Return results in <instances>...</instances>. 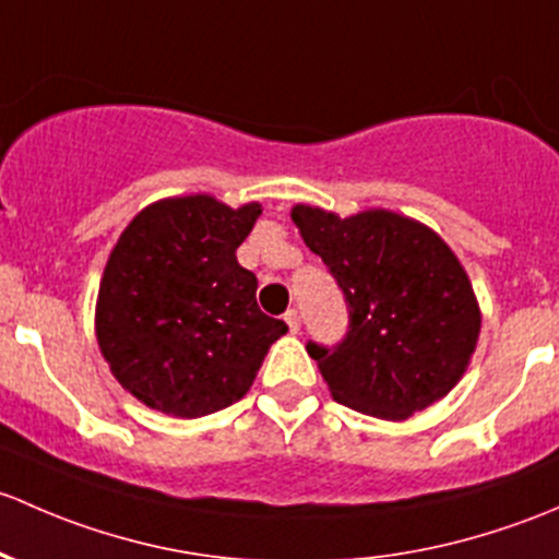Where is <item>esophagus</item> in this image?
Listing matches in <instances>:
<instances>
[{"label":"esophagus","instance_id":"obj_1","mask_svg":"<svg viewBox=\"0 0 559 559\" xmlns=\"http://www.w3.org/2000/svg\"><path fill=\"white\" fill-rule=\"evenodd\" d=\"M285 322H287V328H290L293 333H298V328H301V318H298L296 309H290V312L285 314Z\"/></svg>","mask_w":559,"mask_h":559}]
</instances>
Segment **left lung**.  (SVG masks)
I'll use <instances>...</instances> for the list:
<instances>
[{"mask_svg":"<svg viewBox=\"0 0 559 559\" xmlns=\"http://www.w3.org/2000/svg\"><path fill=\"white\" fill-rule=\"evenodd\" d=\"M290 217L349 307L342 344L307 347L333 401L401 423L444 399L463 379L481 328L476 293L450 245L390 210L338 217L296 204Z\"/></svg>","mask_w":559,"mask_h":559,"instance_id":"8db88e82","label":"left lung"}]
</instances>
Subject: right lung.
I'll return each instance as SVG.
<instances>
[{"mask_svg":"<svg viewBox=\"0 0 559 559\" xmlns=\"http://www.w3.org/2000/svg\"><path fill=\"white\" fill-rule=\"evenodd\" d=\"M261 212L258 201L234 210L210 193L171 195L123 228L99 282L96 342L136 401L195 419L255 382L287 333L258 309L255 274L237 261Z\"/></svg>","mask_w":559,"mask_h":559,"instance_id":"right-lung-1","label":"right lung"}]
</instances>
